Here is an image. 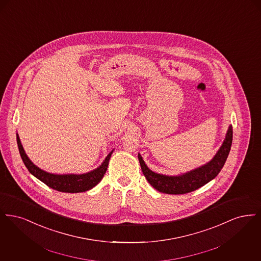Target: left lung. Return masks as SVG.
<instances>
[{"instance_id": "1", "label": "left lung", "mask_w": 261, "mask_h": 261, "mask_svg": "<svg viewBox=\"0 0 261 261\" xmlns=\"http://www.w3.org/2000/svg\"><path fill=\"white\" fill-rule=\"evenodd\" d=\"M233 141V128L229 126L223 144L211 162L206 164L178 176H167L155 173L149 169L140 153L138 159L142 171L149 184L161 193L170 195H182L193 192L214 179L221 171L230 152Z\"/></svg>"}]
</instances>
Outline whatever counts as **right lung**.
I'll return each instance as SVG.
<instances>
[{"label": "right lung", "instance_id": "right-lung-1", "mask_svg": "<svg viewBox=\"0 0 261 261\" xmlns=\"http://www.w3.org/2000/svg\"><path fill=\"white\" fill-rule=\"evenodd\" d=\"M16 141H17V146H18L20 156L28 171L32 175H34L40 181H42L44 184H46L47 186L63 193H82V192H86L88 190H91L92 188L98 185L108 169L109 162L113 152V150H112L99 167L94 169L93 171L84 174H62V175L61 174L60 175V174L49 173L40 169L29 160V158L25 153L24 149L20 143L18 134H16Z\"/></svg>", "mask_w": 261, "mask_h": 261}]
</instances>
